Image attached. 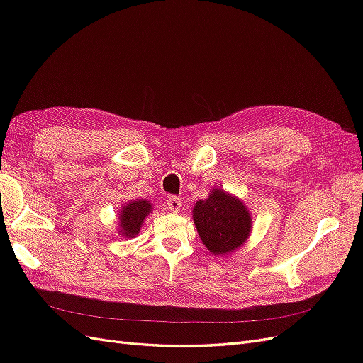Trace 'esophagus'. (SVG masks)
Instances as JSON below:
<instances>
[{"label": "esophagus", "instance_id": "esophagus-1", "mask_svg": "<svg viewBox=\"0 0 363 363\" xmlns=\"http://www.w3.org/2000/svg\"><path fill=\"white\" fill-rule=\"evenodd\" d=\"M164 204L168 206V208H169L172 213H179L182 211V206H183V203L179 199V196H174V195L168 196V200H167V203H164Z\"/></svg>", "mask_w": 363, "mask_h": 363}]
</instances>
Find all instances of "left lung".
<instances>
[{"mask_svg":"<svg viewBox=\"0 0 363 363\" xmlns=\"http://www.w3.org/2000/svg\"><path fill=\"white\" fill-rule=\"evenodd\" d=\"M192 219L206 248L221 257L244 247L252 230L245 203L221 188H212L206 200L195 203Z\"/></svg>","mask_w":363,"mask_h":363,"instance_id":"obj_1","label":"left lung"}]
</instances>
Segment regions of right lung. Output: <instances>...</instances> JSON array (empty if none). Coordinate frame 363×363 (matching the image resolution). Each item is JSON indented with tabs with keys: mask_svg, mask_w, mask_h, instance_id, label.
Returning <instances> with one entry per match:
<instances>
[{
	"mask_svg": "<svg viewBox=\"0 0 363 363\" xmlns=\"http://www.w3.org/2000/svg\"><path fill=\"white\" fill-rule=\"evenodd\" d=\"M152 211V203L144 199L131 200L121 206L118 213V228L116 232L125 239L136 238L140 232L145 218Z\"/></svg>",
	"mask_w": 363,
	"mask_h": 363,
	"instance_id": "right-lung-1",
	"label": "right lung"
}]
</instances>
